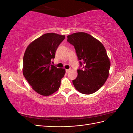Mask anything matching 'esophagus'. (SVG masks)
<instances>
[{
	"label": "esophagus",
	"mask_w": 133,
	"mask_h": 133,
	"mask_svg": "<svg viewBox=\"0 0 133 133\" xmlns=\"http://www.w3.org/2000/svg\"><path fill=\"white\" fill-rule=\"evenodd\" d=\"M70 70V69H66V73H68V72H69Z\"/></svg>",
	"instance_id": "esophagus-1"
}]
</instances>
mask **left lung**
I'll list each match as a JSON object with an SVG mask.
<instances>
[{
	"label": "left lung",
	"instance_id": "8db88e82",
	"mask_svg": "<svg viewBox=\"0 0 133 133\" xmlns=\"http://www.w3.org/2000/svg\"><path fill=\"white\" fill-rule=\"evenodd\" d=\"M79 60L78 76L73 80L75 89L84 94L98 90L107 81L110 62L102 43L89 34L78 32L67 36Z\"/></svg>",
	"mask_w": 133,
	"mask_h": 133
}]
</instances>
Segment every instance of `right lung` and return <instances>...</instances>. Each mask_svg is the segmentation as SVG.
<instances>
[{"instance_id": "right-lung-1", "label": "right lung", "mask_w": 133, "mask_h": 133, "mask_svg": "<svg viewBox=\"0 0 133 133\" xmlns=\"http://www.w3.org/2000/svg\"><path fill=\"white\" fill-rule=\"evenodd\" d=\"M65 35L50 33L31 42L23 57V75L38 94L48 96L57 91L65 70L51 65L58 47Z\"/></svg>"}]
</instances>
